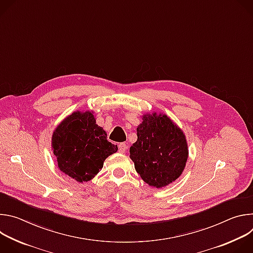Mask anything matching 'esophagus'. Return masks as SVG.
Listing matches in <instances>:
<instances>
[{
	"label": "esophagus",
	"instance_id": "obj_1",
	"mask_svg": "<svg viewBox=\"0 0 253 253\" xmlns=\"http://www.w3.org/2000/svg\"><path fill=\"white\" fill-rule=\"evenodd\" d=\"M126 150H127V145H126V144L125 143H120L119 145H118V151L120 153H125Z\"/></svg>",
	"mask_w": 253,
	"mask_h": 253
}]
</instances>
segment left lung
Returning a JSON list of instances; mask_svg holds the SVG:
<instances>
[{
  "mask_svg": "<svg viewBox=\"0 0 253 253\" xmlns=\"http://www.w3.org/2000/svg\"><path fill=\"white\" fill-rule=\"evenodd\" d=\"M137 127L130 158L148 185L162 188L182 174L188 158L186 137L167 115L145 114Z\"/></svg>",
  "mask_w": 253,
  "mask_h": 253,
  "instance_id": "obj_1",
  "label": "left lung"
}]
</instances>
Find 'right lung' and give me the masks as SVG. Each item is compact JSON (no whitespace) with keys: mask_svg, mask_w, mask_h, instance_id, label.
Instances as JSON below:
<instances>
[{"mask_svg":"<svg viewBox=\"0 0 253 253\" xmlns=\"http://www.w3.org/2000/svg\"><path fill=\"white\" fill-rule=\"evenodd\" d=\"M106 137L91 111H76L66 117L52 136L59 169L78 182L89 181L102 169L105 159L118 150Z\"/></svg>","mask_w":253,"mask_h":253,"instance_id":"1","label":"right lung"}]
</instances>
